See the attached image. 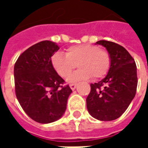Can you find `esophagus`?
<instances>
[{
	"mask_svg": "<svg viewBox=\"0 0 148 148\" xmlns=\"http://www.w3.org/2000/svg\"><path fill=\"white\" fill-rule=\"evenodd\" d=\"M70 87H71V89L72 90H75L76 87H77V84H71V85H70Z\"/></svg>",
	"mask_w": 148,
	"mask_h": 148,
	"instance_id": "obj_1",
	"label": "esophagus"
}]
</instances>
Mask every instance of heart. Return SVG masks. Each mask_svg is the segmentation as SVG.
Masks as SVG:
<instances>
[{"instance_id": "1", "label": "heart", "mask_w": 148, "mask_h": 148, "mask_svg": "<svg viewBox=\"0 0 148 148\" xmlns=\"http://www.w3.org/2000/svg\"><path fill=\"white\" fill-rule=\"evenodd\" d=\"M51 62L54 70L63 78H67L76 66L80 68L69 78L71 82H76L91 76L93 78L106 76L111 66V58L106 50L87 43L70 47L66 55L55 53L51 56Z\"/></svg>"}]
</instances>
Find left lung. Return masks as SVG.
I'll use <instances>...</instances> for the list:
<instances>
[{"label": "left lung", "mask_w": 148, "mask_h": 148, "mask_svg": "<svg viewBox=\"0 0 148 148\" xmlns=\"http://www.w3.org/2000/svg\"><path fill=\"white\" fill-rule=\"evenodd\" d=\"M110 55L111 66L105 78L90 84L86 98L90 114L97 120H116L126 111L135 97L137 88L136 65L126 49L117 43L100 40Z\"/></svg>", "instance_id": "left-lung-1"}]
</instances>
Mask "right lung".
I'll return each instance as SVG.
<instances>
[{"mask_svg":"<svg viewBox=\"0 0 148 148\" xmlns=\"http://www.w3.org/2000/svg\"><path fill=\"white\" fill-rule=\"evenodd\" d=\"M59 49L55 42L45 40L27 48L14 66L15 90L26 114L40 124H49L62 116L68 97L69 86L54 70L51 56Z\"/></svg>","mask_w":148,"mask_h":148,"instance_id":"right-lung-1","label":"right lung"}]
</instances>
